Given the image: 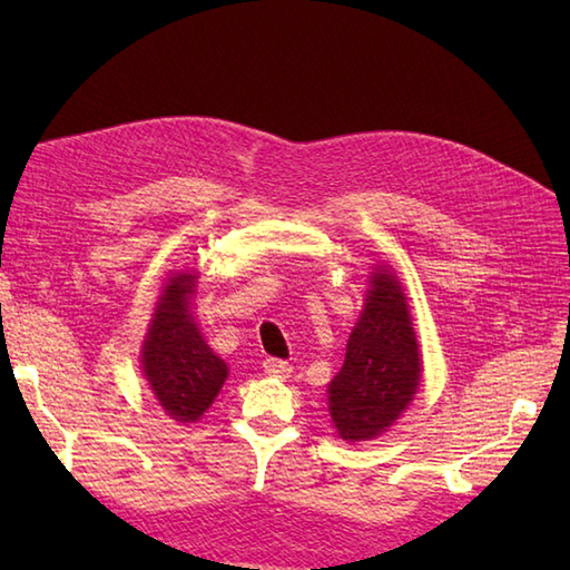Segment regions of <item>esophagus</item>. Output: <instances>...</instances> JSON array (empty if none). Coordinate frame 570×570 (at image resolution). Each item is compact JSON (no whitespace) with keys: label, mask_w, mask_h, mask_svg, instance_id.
<instances>
[{"label":"esophagus","mask_w":570,"mask_h":570,"mask_svg":"<svg viewBox=\"0 0 570 570\" xmlns=\"http://www.w3.org/2000/svg\"><path fill=\"white\" fill-rule=\"evenodd\" d=\"M262 367H264V372L269 374V377H276V380H286L288 374H292V365H288V362H284V360H276V357H266L264 362H262Z\"/></svg>","instance_id":"obj_1"}]
</instances>
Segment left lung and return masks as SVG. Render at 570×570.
<instances>
[{"label": "left lung", "instance_id": "1", "mask_svg": "<svg viewBox=\"0 0 570 570\" xmlns=\"http://www.w3.org/2000/svg\"><path fill=\"white\" fill-rule=\"evenodd\" d=\"M421 382V355L404 286L374 266L345 362L328 384V411L343 441H372L402 416Z\"/></svg>", "mask_w": 570, "mask_h": 570}]
</instances>
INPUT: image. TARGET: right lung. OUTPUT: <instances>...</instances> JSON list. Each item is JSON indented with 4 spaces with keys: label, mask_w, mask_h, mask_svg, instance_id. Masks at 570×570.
<instances>
[{
    "label": "right lung",
    "mask_w": 570,
    "mask_h": 570,
    "mask_svg": "<svg viewBox=\"0 0 570 570\" xmlns=\"http://www.w3.org/2000/svg\"><path fill=\"white\" fill-rule=\"evenodd\" d=\"M196 278L193 272L168 276L141 345L144 377L166 416L180 423L198 421L227 380L225 360L203 341L190 313Z\"/></svg>",
    "instance_id": "1"
}]
</instances>
